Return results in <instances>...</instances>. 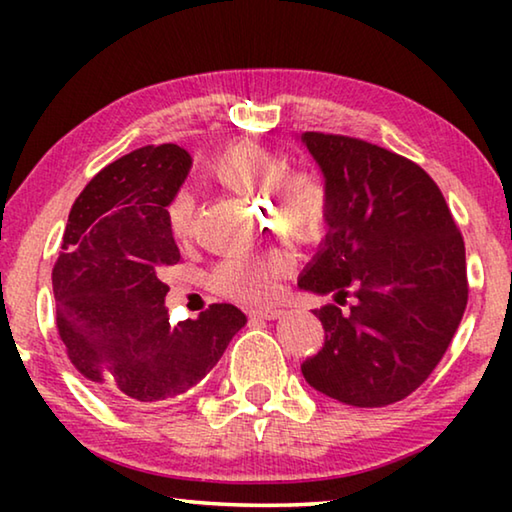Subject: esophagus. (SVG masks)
<instances>
[{"label":"esophagus","mask_w":512,"mask_h":512,"mask_svg":"<svg viewBox=\"0 0 512 512\" xmlns=\"http://www.w3.org/2000/svg\"><path fill=\"white\" fill-rule=\"evenodd\" d=\"M282 314H284V311L277 309V307H262V309L250 311V316H257V318H264V320H275V318H280Z\"/></svg>","instance_id":"obj_1"}]
</instances>
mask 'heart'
<instances>
[{
    "label": "heart",
    "instance_id": "obj_1",
    "mask_svg": "<svg viewBox=\"0 0 512 512\" xmlns=\"http://www.w3.org/2000/svg\"><path fill=\"white\" fill-rule=\"evenodd\" d=\"M212 176L232 192L248 198H266L273 223L296 239H314L325 225L329 194L316 173L289 171L280 153L257 142H235L210 164ZM169 228L178 241L194 235L196 203L189 189L171 198ZM289 257L280 250L239 253L221 259L210 275L212 287L221 296L257 302L273 293L275 282L289 271Z\"/></svg>",
    "mask_w": 512,
    "mask_h": 512
}]
</instances>
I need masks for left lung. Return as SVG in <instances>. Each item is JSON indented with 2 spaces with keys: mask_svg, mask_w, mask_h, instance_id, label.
<instances>
[{
  "mask_svg": "<svg viewBox=\"0 0 512 512\" xmlns=\"http://www.w3.org/2000/svg\"><path fill=\"white\" fill-rule=\"evenodd\" d=\"M300 140L323 171L329 205L327 235L298 287L336 300L314 311L325 345L302 375L350 406L400 402L438 366L463 318V237L415 162L357 137L311 131Z\"/></svg>",
  "mask_w": 512,
  "mask_h": 512,
  "instance_id": "left-lung-1",
  "label": "left lung"
}]
</instances>
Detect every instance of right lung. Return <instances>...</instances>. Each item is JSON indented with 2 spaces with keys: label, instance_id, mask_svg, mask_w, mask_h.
Returning <instances> with one entry per match:
<instances>
[{
  "label": "right lung",
  "instance_id": "right-lung-1",
  "mask_svg": "<svg viewBox=\"0 0 512 512\" xmlns=\"http://www.w3.org/2000/svg\"><path fill=\"white\" fill-rule=\"evenodd\" d=\"M189 169L192 155L178 144L144 146L101 169L69 212L51 273L58 334L74 368L112 404L187 393L246 325L225 302L169 323L160 273L180 250L167 207Z\"/></svg>",
  "mask_w": 512,
  "mask_h": 512
}]
</instances>
